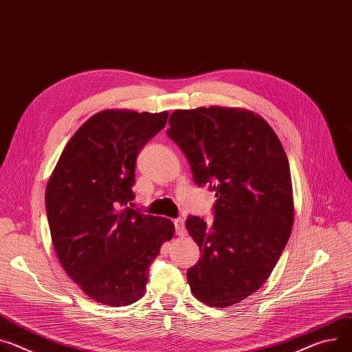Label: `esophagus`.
<instances>
[{
  "label": "esophagus",
  "mask_w": 352,
  "mask_h": 352,
  "mask_svg": "<svg viewBox=\"0 0 352 352\" xmlns=\"http://www.w3.org/2000/svg\"><path fill=\"white\" fill-rule=\"evenodd\" d=\"M173 224H175V228H176V234L183 236L186 235V227H184V220L183 219H175L173 220Z\"/></svg>",
  "instance_id": "1"
}]
</instances>
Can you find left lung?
<instances>
[{
    "label": "left lung",
    "mask_w": 352,
    "mask_h": 352,
    "mask_svg": "<svg viewBox=\"0 0 352 352\" xmlns=\"http://www.w3.org/2000/svg\"><path fill=\"white\" fill-rule=\"evenodd\" d=\"M169 125L196 184L217 197L211 226L196 215L186 220L201 252L187 282L204 305L228 307L265 283L287 244L294 214L289 160L274 129L248 110H176Z\"/></svg>",
    "instance_id": "1"
}]
</instances>
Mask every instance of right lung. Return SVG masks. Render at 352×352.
Segmentation results:
<instances>
[{"label": "right lung", "mask_w": 352, "mask_h": 352, "mask_svg": "<svg viewBox=\"0 0 352 352\" xmlns=\"http://www.w3.org/2000/svg\"><path fill=\"white\" fill-rule=\"evenodd\" d=\"M166 111L105 110L65 146L45 193L56 255L70 279L97 303L126 306L144 296L149 265L170 220L131 208L141 149L165 128Z\"/></svg>", "instance_id": "obj_1"}]
</instances>
